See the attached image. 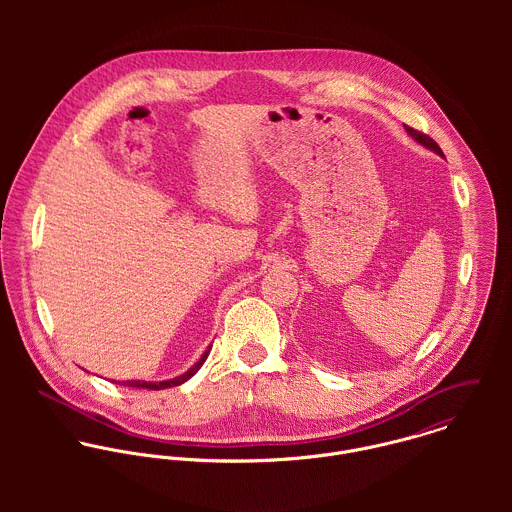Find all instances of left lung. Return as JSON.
I'll list each match as a JSON object with an SVG mask.
<instances>
[{
	"instance_id": "obj_1",
	"label": "left lung",
	"mask_w": 512,
	"mask_h": 512,
	"mask_svg": "<svg viewBox=\"0 0 512 512\" xmlns=\"http://www.w3.org/2000/svg\"><path fill=\"white\" fill-rule=\"evenodd\" d=\"M406 128V132H408V136L412 138V140H416L420 146L426 147V149H430V151H434V153H438L439 157H443V151L439 149L438 144L432 140V138H428V136H424V134H420V132H416L414 128H408V126H404Z\"/></svg>"
}]
</instances>
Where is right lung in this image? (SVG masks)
I'll list each match as a JSON object with an SVG mask.
<instances>
[{
  "label": "right lung",
  "mask_w": 512,
  "mask_h": 512,
  "mask_svg": "<svg viewBox=\"0 0 512 512\" xmlns=\"http://www.w3.org/2000/svg\"><path fill=\"white\" fill-rule=\"evenodd\" d=\"M211 349H213V345H209V347H207V351L201 355V359H199L195 365L191 366L189 370H185L183 374L175 376V378H169V380H159V382H149V380H124L122 384H124V386H132V388H147V390H163V388L179 386V384L187 382L191 376H195V374L199 372V368L205 365V361H207V357H209ZM112 382H116V380H112ZM116 384H120V380H118Z\"/></svg>",
  "instance_id": "right-lung-1"
}]
</instances>
